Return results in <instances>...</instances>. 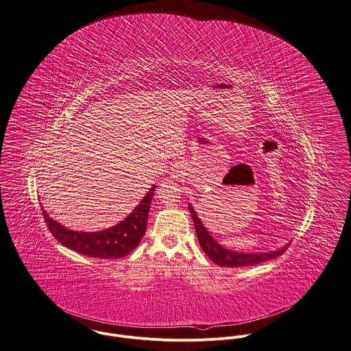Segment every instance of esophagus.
<instances>
[{"mask_svg":"<svg viewBox=\"0 0 351 351\" xmlns=\"http://www.w3.org/2000/svg\"><path fill=\"white\" fill-rule=\"evenodd\" d=\"M184 173H186V167H184L183 162H175V164L172 165V168H171V176H172V178L178 179V178L183 176Z\"/></svg>","mask_w":351,"mask_h":351,"instance_id":"1","label":"esophagus"}]
</instances>
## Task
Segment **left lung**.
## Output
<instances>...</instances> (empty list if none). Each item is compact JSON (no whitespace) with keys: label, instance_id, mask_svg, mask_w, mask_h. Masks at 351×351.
<instances>
[{"label":"left lung","instance_id":"1","mask_svg":"<svg viewBox=\"0 0 351 351\" xmlns=\"http://www.w3.org/2000/svg\"><path fill=\"white\" fill-rule=\"evenodd\" d=\"M189 209L195 223V232H197L199 245L202 247L204 252L209 256L211 262H214L218 266H222V267L255 266L280 256L289 247V243H287L283 247H280V250L267 251V252H237V251L228 250L223 245H221L215 239H213L210 232L205 228L197 211L194 210V208L190 204H189Z\"/></svg>","mask_w":351,"mask_h":351}]
</instances>
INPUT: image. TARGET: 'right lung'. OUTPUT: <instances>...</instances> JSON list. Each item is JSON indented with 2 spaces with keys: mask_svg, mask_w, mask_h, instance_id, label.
Instances as JSON below:
<instances>
[{
  "mask_svg": "<svg viewBox=\"0 0 351 351\" xmlns=\"http://www.w3.org/2000/svg\"><path fill=\"white\" fill-rule=\"evenodd\" d=\"M156 186L153 184L137 208L119 223L97 232H78L61 225L46 210L43 215L51 234L65 247L81 255L100 259H119L129 255L140 244L147 223L150 202Z\"/></svg>",
  "mask_w": 351,
  "mask_h": 351,
  "instance_id": "add662e5",
  "label": "right lung"
}]
</instances>
